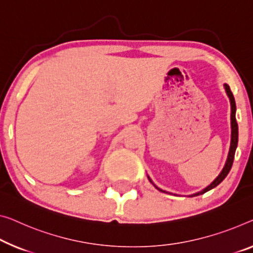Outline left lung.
<instances>
[{"mask_svg": "<svg viewBox=\"0 0 253 253\" xmlns=\"http://www.w3.org/2000/svg\"><path fill=\"white\" fill-rule=\"evenodd\" d=\"M224 88H225V91H226V94L228 96V98H230V103H231V145H230V150H228V155H227V158H226V162H225V165L223 169H221L220 173L218 174V176H217L215 180H213L211 184L208 186H206L205 189L201 190L199 192H196L193 194H190L189 197H197V196H200V194H204L205 192L209 191V190H211L213 188H216L217 185H218L221 181L224 180L225 177L227 176L228 172L231 170V167L233 165V161H234V155H235V150H236V147H238V141H239V126H238V122H236V118H235V113H236V105H235V99H234V96H233L230 86H228L227 84H224ZM148 177V180L150 181V183L153 184L155 188H156L158 191L161 192H164V193H169L165 191V190H162L161 188H158L157 185H155V183L153 181H151V178L147 175Z\"/></svg>", "mask_w": 253, "mask_h": 253, "instance_id": "left-lung-1", "label": "left lung"}]
</instances>
